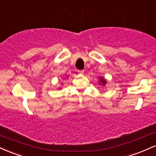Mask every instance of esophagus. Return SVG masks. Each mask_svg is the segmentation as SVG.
<instances>
[{
  "label": "esophagus",
  "mask_w": 156,
  "mask_h": 156,
  "mask_svg": "<svg viewBox=\"0 0 156 156\" xmlns=\"http://www.w3.org/2000/svg\"><path fill=\"white\" fill-rule=\"evenodd\" d=\"M78 72H79V74L83 75L84 72H85V71H84V70H80V71H78Z\"/></svg>",
  "instance_id": "34e87169"
}]
</instances>
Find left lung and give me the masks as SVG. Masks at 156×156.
Wrapping results in <instances>:
<instances>
[{"label":"left lung","mask_w":156,"mask_h":156,"mask_svg":"<svg viewBox=\"0 0 156 156\" xmlns=\"http://www.w3.org/2000/svg\"><path fill=\"white\" fill-rule=\"evenodd\" d=\"M99 85H103V86H105L106 84H107V80H105L104 77H102V76H99Z\"/></svg>","instance_id":"obj_1"}]
</instances>
